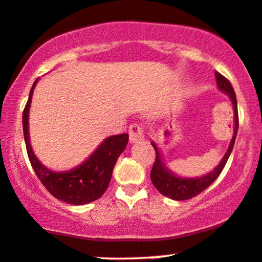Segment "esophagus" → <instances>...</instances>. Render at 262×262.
<instances>
[{
    "instance_id": "1",
    "label": "esophagus",
    "mask_w": 262,
    "mask_h": 262,
    "mask_svg": "<svg viewBox=\"0 0 262 262\" xmlns=\"http://www.w3.org/2000/svg\"><path fill=\"white\" fill-rule=\"evenodd\" d=\"M129 139L130 143H140L144 140V129L140 124H132L129 127Z\"/></svg>"
}]
</instances>
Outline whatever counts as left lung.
Listing matches in <instances>:
<instances>
[{
  "instance_id": "left-lung-1",
  "label": "left lung",
  "mask_w": 262,
  "mask_h": 262,
  "mask_svg": "<svg viewBox=\"0 0 262 262\" xmlns=\"http://www.w3.org/2000/svg\"><path fill=\"white\" fill-rule=\"evenodd\" d=\"M216 77V83L219 89L222 93L227 94L231 99L233 103V108H234V132H233V138L229 144L228 150L223 156L221 162L219 163V166H216L210 173H207L206 176L198 178H182L177 177L174 173H172L167 168L163 160L161 157V152L160 149L157 147V145L154 143L152 146L155 149L156 152V160L154 162L152 169H151L150 177L152 184L155 185V188L160 191L162 195L169 198V199L182 201V200H188L191 198L199 195L201 191H204L205 189L209 188L213 182L216 181V178L221 174L222 169L225 168L227 161H228L229 155H231L233 146H234L235 137H237V132L239 127V121H238V107H237V99H235V93L233 90L232 84L229 83V80L227 78L223 77L222 74H220L219 72H215Z\"/></svg>"
}]
</instances>
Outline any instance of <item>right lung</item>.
I'll use <instances>...</instances> for the list:
<instances>
[{"label": "right lung", "instance_id": "right-lung-1", "mask_svg": "<svg viewBox=\"0 0 262 262\" xmlns=\"http://www.w3.org/2000/svg\"><path fill=\"white\" fill-rule=\"evenodd\" d=\"M37 80L39 79L34 81L31 86L29 99L23 111L24 140L31 167L43 187L56 199L72 205H84L95 201L102 196L108 187L113 167L128 144V134H117L106 138L86 161L71 171H51L37 160L31 149L29 139V108Z\"/></svg>", "mask_w": 262, "mask_h": 262}]
</instances>
